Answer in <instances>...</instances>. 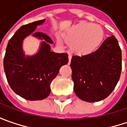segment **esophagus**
Returning <instances> with one entry per match:
<instances>
[{
    "label": "esophagus",
    "mask_w": 127,
    "mask_h": 127,
    "mask_svg": "<svg viewBox=\"0 0 127 127\" xmlns=\"http://www.w3.org/2000/svg\"><path fill=\"white\" fill-rule=\"evenodd\" d=\"M70 61H71V55L68 54V64L70 63Z\"/></svg>",
    "instance_id": "esophagus-1"
}]
</instances>
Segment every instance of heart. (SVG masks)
<instances>
[{
    "label": "heart",
    "mask_w": 127,
    "mask_h": 127,
    "mask_svg": "<svg viewBox=\"0 0 127 127\" xmlns=\"http://www.w3.org/2000/svg\"><path fill=\"white\" fill-rule=\"evenodd\" d=\"M103 38L104 31L100 26L86 22L73 26L64 35L68 42H72L71 50L79 55L94 51L101 45Z\"/></svg>",
    "instance_id": "obj_1"
}]
</instances>
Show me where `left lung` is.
I'll return each mask as SVG.
<instances>
[{"mask_svg": "<svg viewBox=\"0 0 127 127\" xmlns=\"http://www.w3.org/2000/svg\"><path fill=\"white\" fill-rule=\"evenodd\" d=\"M76 95L88 102L106 98L114 90L122 68L121 50L114 36L107 38L94 52L71 59Z\"/></svg>", "mask_w": 127, "mask_h": 127, "instance_id": "left-lung-1", "label": "left lung"}]
</instances>
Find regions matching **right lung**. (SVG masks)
I'll list each match as a JSON object with an SVG mask.
<instances>
[{"instance_id": "right-lung-1", "label": "right lung", "mask_w": 127, "mask_h": 127, "mask_svg": "<svg viewBox=\"0 0 127 127\" xmlns=\"http://www.w3.org/2000/svg\"><path fill=\"white\" fill-rule=\"evenodd\" d=\"M45 20L22 26L9 39L3 59L4 71L13 91L30 101L42 100L48 96L51 84L60 68L68 63L67 54L51 51L49 43L53 41L42 32H34ZM43 38L40 50L35 56L25 57L22 42L28 35Z\"/></svg>"}]
</instances>
